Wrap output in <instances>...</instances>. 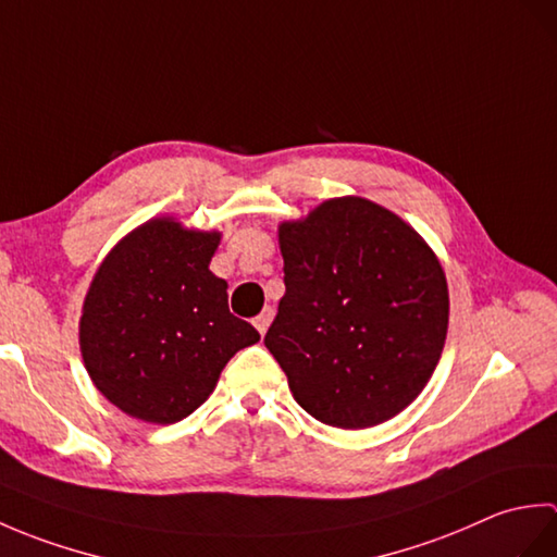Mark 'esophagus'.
I'll list each match as a JSON object with an SVG mask.
<instances>
[{"mask_svg":"<svg viewBox=\"0 0 557 557\" xmlns=\"http://www.w3.org/2000/svg\"><path fill=\"white\" fill-rule=\"evenodd\" d=\"M270 321H272V309L268 306V309L260 311V315H256V318H253V325H256V330H258L260 335H265V330H268Z\"/></svg>","mask_w":557,"mask_h":557,"instance_id":"obj_1","label":"esophagus"}]
</instances>
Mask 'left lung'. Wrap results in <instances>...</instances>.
Masks as SVG:
<instances>
[{
  "label": "left lung",
  "instance_id": "8db88e82",
  "mask_svg": "<svg viewBox=\"0 0 557 557\" xmlns=\"http://www.w3.org/2000/svg\"><path fill=\"white\" fill-rule=\"evenodd\" d=\"M285 258L265 347L299 407L359 431L407 409L445 347L441 260L393 210L361 196L323 200L277 227Z\"/></svg>",
  "mask_w": 557,
  "mask_h": 557
}]
</instances>
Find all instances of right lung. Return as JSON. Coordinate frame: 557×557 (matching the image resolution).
<instances>
[{
    "mask_svg": "<svg viewBox=\"0 0 557 557\" xmlns=\"http://www.w3.org/2000/svg\"><path fill=\"white\" fill-rule=\"evenodd\" d=\"M220 232L152 218L114 244L92 275L78 323L83 366L126 417L176 423L215 389L236 351L260 339L230 313L212 275Z\"/></svg>",
    "mask_w": 557,
    "mask_h": 557,
    "instance_id": "add662e5",
    "label": "right lung"
}]
</instances>
